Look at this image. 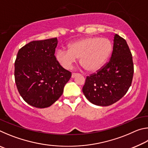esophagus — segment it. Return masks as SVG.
Instances as JSON below:
<instances>
[{"label": "esophagus", "instance_id": "34e87169", "mask_svg": "<svg viewBox=\"0 0 148 148\" xmlns=\"http://www.w3.org/2000/svg\"><path fill=\"white\" fill-rule=\"evenodd\" d=\"M77 75H78V74H77V73H72V78H74V77H76Z\"/></svg>", "mask_w": 148, "mask_h": 148}]
</instances>
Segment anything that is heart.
<instances>
[{
    "label": "heart",
    "mask_w": 148,
    "mask_h": 148,
    "mask_svg": "<svg viewBox=\"0 0 148 148\" xmlns=\"http://www.w3.org/2000/svg\"><path fill=\"white\" fill-rule=\"evenodd\" d=\"M112 44L108 39L90 36L72 42L69 50L59 49L56 59L65 69H71L77 58L86 71L96 72L106 63L112 53Z\"/></svg>",
    "instance_id": "heart-1"
}]
</instances>
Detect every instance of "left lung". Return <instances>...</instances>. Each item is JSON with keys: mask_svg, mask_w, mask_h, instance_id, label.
Masks as SVG:
<instances>
[{"mask_svg": "<svg viewBox=\"0 0 148 148\" xmlns=\"http://www.w3.org/2000/svg\"><path fill=\"white\" fill-rule=\"evenodd\" d=\"M133 74L131 50L126 40L116 34L110 61L97 73L87 76L82 91L93 104L110 106L127 93L131 86Z\"/></svg>", "mask_w": 148, "mask_h": 148, "instance_id": "obj_1", "label": "left lung"}]
</instances>
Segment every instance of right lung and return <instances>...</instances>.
<instances>
[{
  "label": "right lung",
  "mask_w": 148,
  "mask_h": 148,
  "mask_svg": "<svg viewBox=\"0 0 148 148\" xmlns=\"http://www.w3.org/2000/svg\"><path fill=\"white\" fill-rule=\"evenodd\" d=\"M57 38L32 41L18 51L14 76L17 90L27 104L38 108L57 101L72 73L55 56Z\"/></svg>",
  "instance_id": "obj_1"
}]
</instances>
